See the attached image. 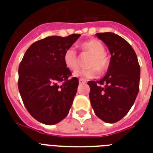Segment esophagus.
Masks as SVG:
<instances>
[{"mask_svg": "<svg viewBox=\"0 0 153 153\" xmlns=\"http://www.w3.org/2000/svg\"><path fill=\"white\" fill-rule=\"evenodd\" d=\"M79 83H86V80L83 79H79Z\"/></svg>", "mask_w": 153, "mask_h": 153, "instance_id": "obj_1", "label": "esophagus"}]
</instances>
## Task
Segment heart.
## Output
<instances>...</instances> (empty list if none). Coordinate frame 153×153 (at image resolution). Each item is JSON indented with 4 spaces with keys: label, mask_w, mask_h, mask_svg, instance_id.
Returning <instances> with one entry per match:
<instances>
[{
    "label": "heart",
    "mask_w": 153,
    "mask_h": 153,
    "mask_svg": "<svg viewBox=\"0 0 153 153\" xmlns=\"http://www.w3.org/2000/svg\"><path fill=\"white\" fill-rule=\"evenodd\" d=\"M83 49L87 52L92 54L88 65L92 68L75 71L74 76L83 79H94L99 75V70L105 72L109 66V61L105 55V47L100 41L91 39L82 44ZM65 65L70 70H76L79 67V58L76 50L74 47H69L65 50L63 56Z\"/></svg>",
    "instance_id": "1"
}]
</instances>
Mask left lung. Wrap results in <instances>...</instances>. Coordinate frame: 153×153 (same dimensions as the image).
Wrapping results in <instances>:
<instances>
[{
    "mask_svg": "<svg viewBox=\"0 0 153 153\" xmlns=\"http://www.w3.org/2000/svg\"><path fill=\"white\" fill-rule=\"evenodd\" d=\"M97 37L111 55L107 73L99 81H88L89 99L96 115L106 123H115L134 103L139 90L140 66L134 50L128 42L113 33Z\"/></svg>",
    "mask_w": 153,
    "mask_h": 153,
    "instance_id": "1",
    "label": "left lung"
}]
</instances>
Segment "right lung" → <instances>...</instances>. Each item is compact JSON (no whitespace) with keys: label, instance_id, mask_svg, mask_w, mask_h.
<instances>
[{"label":"right lung","instance_id":"1","mask_svg":"<svg viewBox=\"0 0 153 153\" xmlns=\"http://www.w3.org/2000/svg\"><path fill=\"white\" fill-rule=\"evenodd\" d=\"M80 34L51 36L32 44L19 66L18 87L26 109L38 121L55 125L68 115L79 86L65 65V51ZM60 82H62L61 85Z\"/></svg>","mask_w":153,"mask_h":153}]
</instances>
